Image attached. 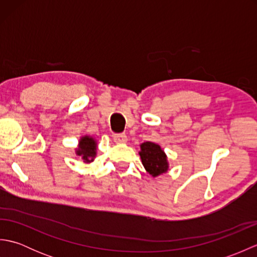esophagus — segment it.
<instances>
[{"mask_svg":"<svg viewBox=\"0 0 257 257\" xmlns=\"http://www.w3.org/2000/svg\"><path fill=\"white\" fill-rule=\"evenodd\" d=\"M113 140H114V143H117V144H125L127 143L128 138L124 134H117L113 136Z\"/></svg>","mask_w":257,"mask_h":257,"instance_id":"34e87169","label":"esophagus"}]
</instances>
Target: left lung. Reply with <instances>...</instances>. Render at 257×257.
<instances>
[{
    "label": "left lung",
    "instance_id": "obj_1",
    "mask_svg": "<svg viewBox=\"0 0 257 257\" xmlns=\"http://www.w3.org/2000/svg\"><path fill=\"white\" fill-rule=\"evenodd\" d=\"M140 158L145 169L152 177L166 173L169 169L167 155L159 145L147 141L140 145Z\"/></svg>",
    "mask_w": 257,
    "mask_h": 257
}]
</instances>
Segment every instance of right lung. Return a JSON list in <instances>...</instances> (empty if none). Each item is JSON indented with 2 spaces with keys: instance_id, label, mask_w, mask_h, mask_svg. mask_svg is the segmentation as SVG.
<instances>
[{
  "instance_id": "obj_1",
  "label": "right lung",
  "mask_w": 257,
  "mask_h": 257,
  "mask_svg": "<svg viewBox=\"0 0 257 257\" xmlns=\"http://www.w3.org/2000/svg\"><path fill=\"white\" fill-rule=\"evenodd\" d=\"M96 140L90 136H84L79 140L78 148L76 149V155L81 157L85 163H90L94 161L96 157Z\"/></svg>"
}]
</instances>
